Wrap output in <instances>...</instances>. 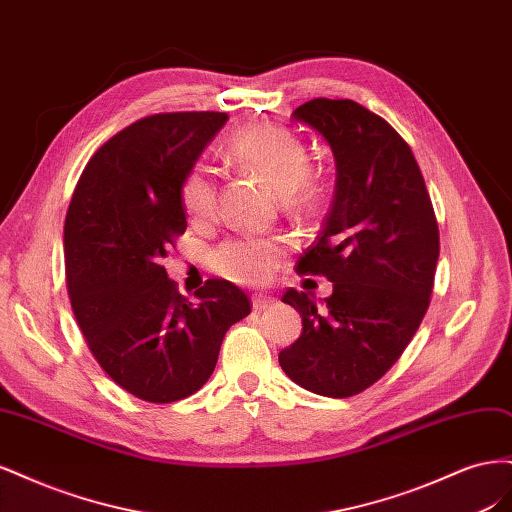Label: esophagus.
Wrapping results in <instances>:
<instances>
[{"label":"esophagus","mask_w":512,"mask_h":512,"mask_svg":"<svg viewBox=\"0 0 512 512\" xmlns=\"http://www.w3.org/2000/svg\"><path fill=\"white\" fill-rule=\"evenodd\" d=\"M275 301L271 297H265V294H254L252 297V307L254 312H265L267 307H271Z\"/></svg>","instance_id":"34e87169"}]
</instances>
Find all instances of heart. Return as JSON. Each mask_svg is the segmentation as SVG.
<instances>
[{"instance_id": "obj_1", "label": "heart", "mask_w": 512, "mask_h": 512, "mask_svg": "<svg viewBox=\"0 0 512 512\" xmlns=\"http://www.w3.org/2000/svg\"><path fill=\"white\" fill-rule=\"evenodd\" d=\"M228 160L267 181L288 211L303 213L320 198V185L309 175V149L301 138L275 123H254L228 138ZM179 198L194 222H209L218 207V188L203 166L190 168L181 179ZM284 243L271 237H239L211 254V269L237 284H262L273 275Z\"/></svg>"}]
</instances>
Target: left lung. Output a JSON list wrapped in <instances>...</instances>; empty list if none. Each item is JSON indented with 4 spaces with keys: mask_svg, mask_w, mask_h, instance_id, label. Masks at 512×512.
Masks as SVG:
<instances>
[{
    "mask_svg": "<svg viewBox=\"0 0 512 512\" xmlns=\"http://www.w3.org/2000/svg\"><path fill=\"white\" fill-rule=\"evenodd\" d=\"M335 158V194L297 271L324 275L318 305L286 290L303 331L280 352L286 376L324 397H352L380 380L421 324L433 290L440 232L414 153L389 123L354 100L316 98L292 113Z\"/></svg>",
    "mask_w": 512,
    "mask_h": 512,
    "instance_id": "1",
    "label": "left lung"
}]
</instances>
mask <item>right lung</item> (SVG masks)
Listing matches in <instances>:
<instances>
[{"instance_id":"1","label":"right lung","mask_w":512,"mask_h":512,"mask_svg":"<svg viewBox=\"0 0 512 512\" xmlns=\"http://www.w3.org/2000/svg\"><path fill=\"white\" fill-rule=\"evenodd\" d=\"M228 119L160 113L106 141L76 183L66 226V282L76 322L108 378L170 404L213 374L222 339L252 312L243 290L207 280L188 301L162 258L188 222L181 179Z\"/></svg>"}]
</instances>
